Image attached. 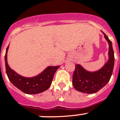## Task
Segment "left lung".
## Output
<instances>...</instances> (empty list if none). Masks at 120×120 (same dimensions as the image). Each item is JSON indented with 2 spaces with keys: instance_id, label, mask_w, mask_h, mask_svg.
Masks as SVG:
<instances>
[{
  "instance_id": "1",
  "label": "left lung",
  "mask_w": 120,
  "mask_h": 120,
  "mask_svg": "<svg viewBox=\"0 0 120 120\" xmlns=\"http://www.w3.org/2000/svg\"><path fill=\"white\" fill-rule=\"evenodd\" d=\"M102 33L108 43V60L101 69L93 72L87 71L81 65H75L72 84L80 92L94 93L98 92L108 83L112 74L115 58L112 42L103 31Z\"/></svg>"
}]
</instances>
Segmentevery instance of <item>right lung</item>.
I'll list each match as a JSON object with an SVG mask.
<instances>
[{
    "label": "right lung",
    "mask_w": 120,
    "mask_h": 120,
    "mask_svg": "<svg viewBox=\"0 0 120 120\" xmlns=\"http://www.w3.org/2000/svg\"><path fill=\"white\" fill-rule=\"evenodd\" d=\"M8 49L9 46L6 50L5 61L6 74L10 82L18 89L27 94H38L48 90L59 66H49L41 73L33 77H23L12 70L9 66L7 61Z\"/></svg>",
    "instance_id": "right-lung-1"
}]
</instances>
